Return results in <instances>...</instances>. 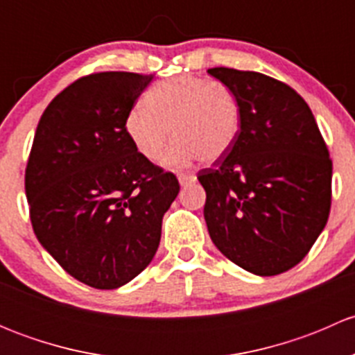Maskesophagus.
I'll use <instances>...</instances> for the list:
<instances>
[{
	"mask_svg": "<svg viewBox=\"0 0 355 355\" xmlns=\"http://www.w3.org/2000/svg\"><path fill=\"white\" fill-rule=\"evenodd\" d=\"M178 182H180V185L192 184V182H196V175H192V173H178Z\"/></svg>",
	"mask_w": 355,
	"mask_h": 355,
	"instance_id": "obj_1",
	"label": "esophagus"
}]
</instances>
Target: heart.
Instances as JSON below:
<instances>
[{
    "label": "heart",
    "mask_w": 355,
    "mask_h": 355,
    "mask_svg": "<svg viewBox=\"0 0 355 355\" xmlns=\"http://www.w3.org/2000/svg\"><path fill=\"white\" fill-rule=\"evenodd\" d=\"M171 135L177 141L164 156L170 166L206 163L232 151L242 130V105L223 82L178 75L159 82L144 96V105L128 111L125 130L148 161H157Z\"/></svg>",
    "instance_id": "obj_1"
}]
</instances>
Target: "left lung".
<instances>
[{
	"mask_svg": "<svg viewBox=\"0 0 355 355\" xmlns=\"http://www.w3.org/2000/svg\"><path fill=\"white\" fill-rule=\"evenodd\" d=\"M242 105L232 151L199 171L214 245L237 266L275 277L299 264L323 232L333 163L307 103L257 71L209 68Z\"/></svg>",
	"mask_w": 355,
	"mask_h": 355,
	"instance_id": "1",
	"label": "left lung"
}]
</instances>
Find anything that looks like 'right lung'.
Listing matches in <instances>:
<instances>
[{
    "label": "right lung",
    "mask_w": 355,
    "mask_h": 355,
    "mask_svg": "<svg viewBox=\"0 0 355 355\" xmlns=\"http://www.w3.org/2000/svg\"><path fill=\"white\" fill-rule=\"evenodd\" d=\"M153 75L99 71L48 105L25 168L34 234L68 275L99 290L134 280L155 257L177 177L142 157L125 120Z\"/></svg>",
    "instance_id": "right-lung-1"
}]
</instances>
